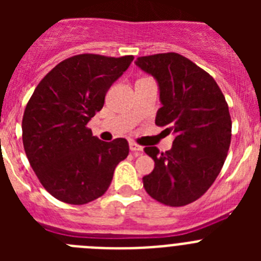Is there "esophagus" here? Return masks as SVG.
I'll use <instances>...</instances> for the list:
<instances>
[{"label": "esophagus", "instance_id": "34e87169", "mask_svg": "<svg viewBox=\"0 0 261 261\" xmlns=\"http://www.w3.org/2000/svg\"><path fill=\"white\" fill-rule=\"evenodd\" d=\"M129 149H130V150H132L136 155H140V154L142 153V150H144V147L140 146V145H137L136 142H133V141L129 142Z\"/></svg>", "mask_w": 261, "mask_h": 261}]
</instances>
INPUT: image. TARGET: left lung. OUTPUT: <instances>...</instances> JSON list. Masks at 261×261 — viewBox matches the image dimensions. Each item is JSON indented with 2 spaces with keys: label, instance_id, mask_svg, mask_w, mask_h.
<instances>
[{
  "label": "left lung",
  "instance_id": "left-lung-1",
  "mask_svg": "<svg viewBox=\"0 0 261 261\" xmlns=\"http://www.w3.org/2000/svg\"><path fill=\"white\" fill-rule=\"evenodd\" d=\"M135 64L158 84L162 107L155 124L175 136L166 153L145 147L154 170L142 177L144 188L165 205L191 204L209 190L225 163L231 141L229 106L213 77L179 53L138 57Z\"/></svg>",
  "mask_w": 261,
  "mask_h": 261
}]
</instances>
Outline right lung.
Returning a JSON list of instances; mask_svg holds the SVG:
<instances>
[{
    "mask_svg": "<svg viewBox=\"0 0 261 261\" xmlns=\"http://www.w3.org/2000/svg\"><path fill=\"white\" fill-rule=\"evenodd\" d=\"M133 59L73 56L55 66L30 98L22 120L23 146L40 183L60 201L84 205L100 197L128 156L125 138L105 142L86 125Z\"/></svg>",
    "mask_w": 261,
    "mask_h": 261,
    "instance_id": "right-lung-1",
    "label": "right lung"
}]
</instances>
